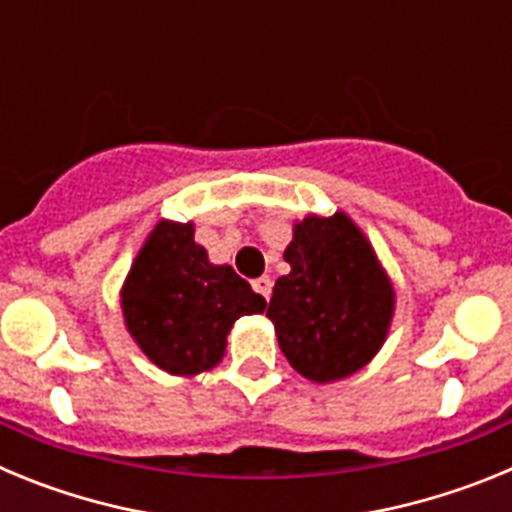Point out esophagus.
I'll list each match as a JSON object with an SVG mask.
<instances>
[{
  "instance_id": "1",
  "label": "esophagus",
  "mask_w": 512,
  "mask_h": 512,
  "mask_svg": "<svg viewBox=\"0 0 512 512\" xmlns=\"http://www.w3.org/2000/svg\"><path fill=\"white\" fill-rule=\"evenodd\" d=\"M271 287H274V282H271L269 277L253 279V289H256V292H259L266 302H269V297H271Z\"/></svg>"
}]
</instances>
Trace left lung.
Returning <instances> with one entry per match:
<instances>
[{"label":"left lung","instance_id":"obj_1","mask_svg":"<svg viewBox=\"0 0 512 512\" xmlns=\"http://www.w3.org/2000/svg\"><path fill=\"white\" fill-rule=\"evenodd\" d=\"M266 318L297 374L330 384L364 369L390 336L395 287L372 241L343 210L305 215L284 248Z\"/></svg>","mask_w":512,"mask_h":512}]
</instances>
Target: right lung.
Here are the masks:
<instances>
[{
  "instance_id": "right-lung-1",
  "label": "right lung",
  "mask_w": 512,
  "mask_h": 512,
  "mask_svg": "<svg viewBox=\"0 0 512 512\" xmlns=\"http://www.w3.org/2000/svg\"><path fill=\"white\" fill-rule=\"evenodd\" d=\"M125 328L161 372L194 377L225 356L235 320L266 310V300L228 264H212L194 241V223L161 217L120 289Z\"/></svg>"
}]
</instances>
